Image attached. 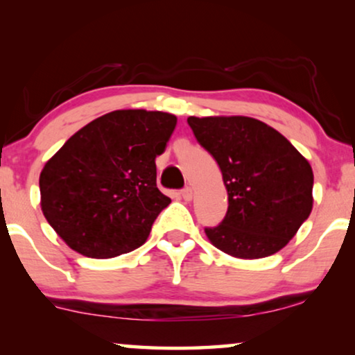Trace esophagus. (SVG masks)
<instances>
[{"label": "esophagus", "mask_w": 355, "mask_h": 355, "mask_svg": "<svg viewBox=\"0 0 355 355\" xmlns=\"http://www.w3.org/2000/svg\"><path fill=\"white\" fill-rule=\"evenodd\" d=\"M181 196H182V198H184V200H186V202H191V200H192V197H193V191H192V187H186V189H182Z\"/></svg>", "instance_id": "1"}]
</instances>
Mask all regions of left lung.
<instances>
[{"instance_id":"left-lung-1","label":"left lung","mask_w":355,"mask_h":355,"mask_svg":"<svg viewBox=\"0 0 355 355\" xmlns=\"http://www.w3.org/2000/svg\"><path fill=\"white\" fill-rule=\"evenodd\" d=\"M187 123L221 169L227 213L208 241L242 260L289 244L313 207L310 163L278 130L249 116H189Z\"/></svg>"}]
</instances>
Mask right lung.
Returning a JSON list of instances; mask_svg holds the SVG:
<instances>
[{"label":"right lung","mask_w":355,"mask_h":355,"mask_svg":"<svg viewBox=\"0 0 355 355\" xmlns=\"http://www.w3.org/2000/svg\"><path fill=\"white\" fill-rule=\"evenodd\" d=\"M171 113L116 110L77 130L40 173V207L80 255L113 259L147 241L171 203L157 187L155 158L176 128Z\"/></svg>","instance_id":"1"}]
</instances>
